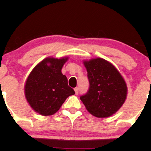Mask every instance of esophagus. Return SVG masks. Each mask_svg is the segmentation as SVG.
I'll use <instances>...</instances> for the list:
<instances>
[{
    "instance_id": "1",
    "label": "esophagus",
    "mask_w": 151,
    "mask_h": 151,
    "mask_svg": "<svg viewBox=\"0 0 151 151\" xmlns=\"http://www.w3.org/2000/svg\"><path fill=\"white\" fill-rule=\"evenodd\" d=\"M74 91H75V94L77 95L78 93H79V88L78 87L74 88Z\"/></svg>"
}]
</instances>
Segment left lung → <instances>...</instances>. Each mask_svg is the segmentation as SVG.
<instances>
[{
    "instance_id": "1",
    "label": "left lung",
    "mask_w": 151,
    "mask_h": 151,
    "mask_svg": "<svg viewBox=\"0 0 151 151\" xmlns=\"http://www.w3.org/2000/svg\"><path fill=\"white\" fill-rule=\"evenodd\" d=\"M87 71L89 89L80 96L86 110L97 118L116 114L126 99L128 88L119 70L103 58L83 61Z\"/></svg>"
}]
</instances>
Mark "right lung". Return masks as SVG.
<instances>
[{"mask_svg": "<svg viewBox=\"0 0 151 151\" xmlns=\"http://www.w3.org/2000/svg\"><path fill=\"white\" fill-rule=\"evenodd\" d=\"M68 57L58 59L49 57L34 67L26 79L24 91L26 100L35 112L42 116L56 113L66 99L74 95L62 69Z\"/></svg>", "mask_w": 151, "mask_h": 151, "instance_id": "1", "label": "right lung"}]
</instances>
